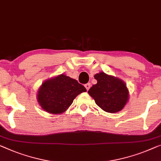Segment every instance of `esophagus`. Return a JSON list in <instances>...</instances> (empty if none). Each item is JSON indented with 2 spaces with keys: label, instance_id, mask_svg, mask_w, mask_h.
I'll use <instances>...</instances> for the list:
<instances>
[{
  "label": "esophagus",
  "instance_id": "34e87169",
  "mask_svg": "<svg viewBox=\"0 0 161 161\" xmlns=\"http://www.w3.org/2000/svg\"><path fill=\"white\" fill-rule=\"evenodd\" d=\"M90 86H91V85L90 83H87V84H86V85H85V88L87 89V90H89V89L90 88Z\"/></svg>",
  "mask_w": 161,
  "mask_h": 161
}]
</instances>
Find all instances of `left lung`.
<instances>
[{
    "label": "left lung",
    "mask_w": 161,
    "mask_h": 161,
    "mask_svg": "<svg viewBox=\"0 0 161 161\" xmlns=\"http://www.w3.org/2000/svg\"><path fill=\"white\" fill-rule=\"evenodd\" d=\"M97 84L88 91L95 103L103 111L116 113L121 111L129 100V91L126 84L117 77L104 72L95 74Z\"/></svg>",
    "instance_id": "8db88e82"
}]
</instances>
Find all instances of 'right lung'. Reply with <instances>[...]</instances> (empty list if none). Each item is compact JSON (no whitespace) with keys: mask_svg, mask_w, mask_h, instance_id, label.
Segmentation results:
<instances>
[{"mask_svg":"<svg viewBox=\"0 0 161 161\" xmlns=\"http://www.w3.org/2000/svg\"><path fill=\"white\" fill-rule=\"evenodd\" d=\"M86 91L76 80L61 74L42 84L38 91L37 101L46 112L62 114L72 104L76 96Z\"/></svg>","mask_w":161,"mask_h":161,"instance_id":"right-lung-1","label":"right lung"}]
</instances>
